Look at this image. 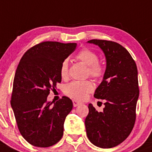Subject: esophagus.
I'll return each instance as SVG.
<instances>
[{"label":"esophagus","mask_w":152,"mask_h":152,"mask_svg":"<svg viewBox=\"0 0 152 152\" xmlns=\"http://www.w3.org/2000/svg\"><path fill=\"white\" fill-rule=\"evenodd\" d=\"M73 106L76 107V106H78V105H81V102L78 101V100H73Z\"/></svg>","instance_id":"34e87169"}]
</instances>
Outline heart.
<instances>
[{"label":"heart","mask_w":152,"mask_h":152,"mask_svg":"<svg viewBox=\"0 0 152 152\" xmlns=\"http://www.w3.org/2000/svg\"><path fill=\"white\" fill-rule=\"evenodd\" d=\"M76 58L88 66L89 75L94 78H99L103 74V68L98 63V57L94 52L88 49H83L76 55ZM60 76L65 79L68 75V60H65L60 68ZM94 89V85L90 81H74L67 84L65 92L68 96L76 100H82Z\"/></svg>","instance_id":"heart-1"}]
</instances>
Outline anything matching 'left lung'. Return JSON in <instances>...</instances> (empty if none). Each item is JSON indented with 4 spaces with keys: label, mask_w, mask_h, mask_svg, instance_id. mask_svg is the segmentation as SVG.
<instances>
[{
    "label": "left lung",
    "mask_w": 152,
    "mask_h": 152,
    "mask_svg": "<svg viewBox=\"0 0 152 152\" xmlns=\"http://www.w3.org/2000/svg\"><path fill=\"white\" fill-rule=\"evenodd\" d=\"M87 43L103 51L106 67L94 95L95 98L105 100V108L103 112H98L89 103L85 119L87 135L95 146L113 148L122 143L134 127L139 96L138 69L128 51L120 44L98 39Z\"/></svg>",
    "instance_id": "8db88e82"
}]
</instances>
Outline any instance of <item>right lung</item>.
Returning <instances> with one entry per match:
<instances>
[{
    "mask_svg": "<svg viewBox=\"0 0 152 152\" xmlns=\"http://www.w3.org/2000/svg\"><path fill=\"white\" fill-rule=\"evenodd\" d=\"M76 47V43L42 42L28 49L17 66L11 105L20 133L33 146L49 147L63 137L73 102L63 96L55 103L47 97L61 82L60 65Z\"/></svg>",
    "mask_w": 152,
    "mask_h": 152,
    "instance_id": "add662e5",
    "label": "right lung"
}]
</instances>
